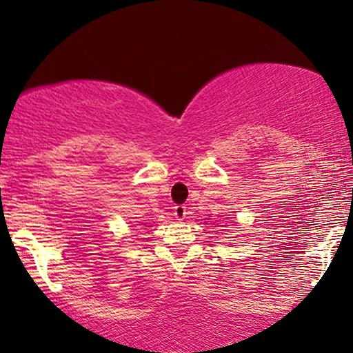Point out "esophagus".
Returning a JSON list of instances; mask_svg holds the SVG:
<instances>
[{"label":"esophagus","mask_w":353,"mask_h":353,"mask_svg":"<svg viewBox=\"0 0 353 353\" xmlns=\"http://www.w3.org/2000/svg\"><path fill=\"white\" fill-rule=\"evenodd\" d=\"M175 216L176 220L186 219V205H175Z\"/></svg>","instance_id":"34e87169"}]
</instances>
